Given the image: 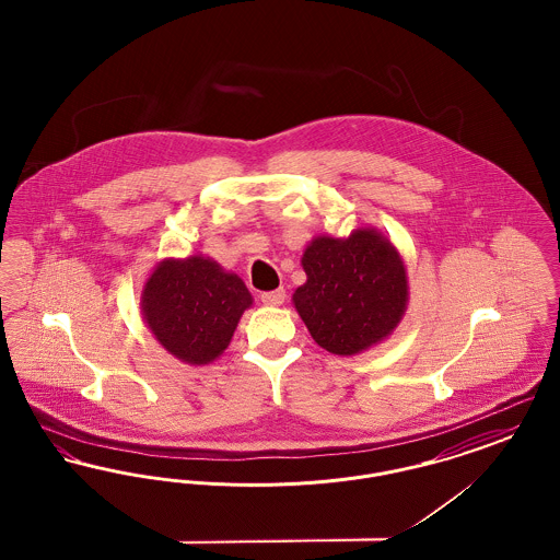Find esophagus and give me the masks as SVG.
Wrapping results in <instances>:
<instances>
[{"instance_id":"esophagus-1","label":"esophagus","mask_w":560,"mask_h":560,"mask_svg":"<svg viewBox=\"0 0 560 560\" xmlns=\"http://www.w3.org/2000/svg\"><path fill=\"white\" fill-rule=\"evenodd\" d=\"M260 300L267 306H281L285 302V290L279 288V290H272V292H265L260 295Z\"/></svg>"}]
</instances>
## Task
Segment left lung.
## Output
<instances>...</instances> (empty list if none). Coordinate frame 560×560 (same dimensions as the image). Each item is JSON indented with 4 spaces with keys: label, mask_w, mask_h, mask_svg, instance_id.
<instances>
[{
    "label": "left lung",
    "mask_w": 560,
    "mask_h": 560,
    "mask_svg": "<svg viewBox=\"0 0 560 560\" xmlns=\"http://www.w3.org/2000/svg\"><path fill=\"white\" fill-rule=\"evenodd\" d=\"M302 268L306 283L293 292V306L327 352H365L390 338L405 317L407 268L395 243L373 226L348 237L317 235L304 247Z\"/></svg>",
    "instance_id": "obj_1"
}]
</instances>
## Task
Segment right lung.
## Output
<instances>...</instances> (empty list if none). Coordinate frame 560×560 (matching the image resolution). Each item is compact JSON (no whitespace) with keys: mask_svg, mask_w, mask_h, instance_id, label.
Masks as SVG:
<instances>
[{"mask_svg":"<svg viewBox=\"0 0 560 560\" xmlns=\"http://www.w3.org/2000/svg\"><path fill=\"white\" fill-rule=\"evenodd\" d=\"M254 304L240 275L210 256L163 258L140 293L142 319L155 340L187 365H210L233 340Z\"/></svg>","mask_w":560,"mask_h":560,"instance_id":"obj_1","label":"right lung"}]
</instances>
